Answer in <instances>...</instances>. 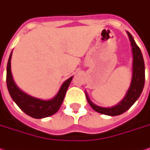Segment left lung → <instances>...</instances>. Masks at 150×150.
Returning a JSON list of instances; mask_svg holds the SVG:
<instances>
[{"label": "left lung", "mask_w": 150, "mask_h": 150, "mask_svg": "<svg viewBox=\"0 0 150 150\" xmlns=\"http://www.w3.org/2000/svg\"><path fill=\"white\" fill-rule=\"evenodd\" d=\"M127 35L129 36L130 45L132 48V54H133V63H132V78L131 82L128 91L126 92L125 97L120 101L117 105L111 106V107H101L92 103L91 100L86 93L87 100L91 105V108L96 112L104 114L106 115H121L131 107V105L138 100L141 92L143 91L144 86V80H145V68H144V62L143 55L140 51V49L136 45L135 41L134 40L132 35L127 31Z\"/></svg>", "instance_id": "1"}]
</instances>
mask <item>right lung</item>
Segmentation results:
<instances>
[{
    "instance_id": "add662e5",
    "label": "right lung",
    "mask_w": 150,
    "mask_h": 150,
    "mask_svg": "<svg viewBox=\"0 0 150 150\" xmlns=\"http://www.w3.org/2000/svg\"><path fill=\"white\" fill-rule=\"evenodd\" d=\"M12 52L9 57L6 68V84L9 93L13 99V101L16 103V105L23 110L25 114L30 115L35 119H41L48 117L55 114L59 110L60 106L63 103L66 91L70 85V82L73 80V77L68 78L63 82L61 86L59 92L51 100L44 101L38 99L26 94L22 91L16 85L13 80L11 69V60Z\"/></svg>"
}]
</instances>
